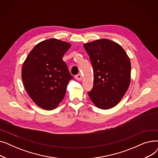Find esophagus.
I'll list each match as a JSON object with an SVG mask.
<instances>
[{"label":"esophagus","mask_w":158,"mask_h":158,"mask_svg":"<svg viewBox=\"0 0 158 158\" xmlns=\"http://www.w3.org/2000/svg\"><path fill=\"white\" fill-rule=\"evenodd\" d=\"M75 77H76V79L78 81H81L82 79V76H81V74H80V73L76 75V76H75Z\"/></svg>","instance_id":"34e87169"}]
</instances>
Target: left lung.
Here are the masks:
<instances>
[{"label": "left lung", "instance_id": "1", "mask_svg": "<svg viewBox=\"0 0 158 158\" xmlns=\"http://www.w3.org/2000/svg\"><path fill=\"white\" fill-rule=\"evenodd\" d=\"M94 69V86L88 94L98 108L108 110L125 95L131 82V61L123 48L107 39L84 44Z\"/></svg>", "mask_w": 158, "mask_h": 158}]
</instances>
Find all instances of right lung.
<instances>
[{"label": "right lung", "mask_w": 158, "mask_h": 158, "mask_svg": "<svg viewBox=\"0 0 158 158\" xmlns=\"http://www.w3.org/2000/svg\"><path fill=\"white\" fill-rule=\"evenodd\" d=\"M71 45L57 39L37 44L28 54L22 69V78L27 94L36 104L52 110L63 100L73 76L63 56Z\"/></svg>", "instance_id": "add662e5"}]
</instances>
